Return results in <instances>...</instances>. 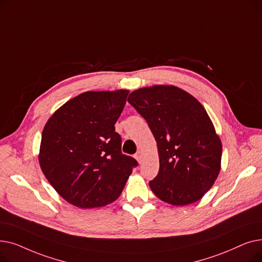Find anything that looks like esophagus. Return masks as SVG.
<instances>
[{
  "instance_id": "esophagus-1",
  "label": "esophagus",
  "mask_w": 262,
  "mask_h": 262,
  "mask_svg": "<svg viewBox=\"0 0 262 262\" xmlns=\"http://www.w3.org/2000/svg\"><path fill=\"white\" fill-rule=\"evenodd\" d=\"M135 157H136L137 161H138L139 163H141V161H142V152H140V150H139V152L136 154V156H135Z\"/></svg>"
}]
</instances>
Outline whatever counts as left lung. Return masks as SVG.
Masks as SVG:
<instances>
[{"label":"left lung","instance_id":"left-lung-1","mask_svg":"<svg viewBox=\"0 0 262 262\" xmlns=\"http://www.w3.org/2000/svg\"><path fill=\"white\" fill-rule=\"evenodd\" d=\"M128 103L147 122L157 142L159 172L149 187L161 201L186 206L201 200L221 170L222 143L204 106L169 85L133 91Z\"/></svg>","mask_w":262,"mask_h":262}]
</instances>
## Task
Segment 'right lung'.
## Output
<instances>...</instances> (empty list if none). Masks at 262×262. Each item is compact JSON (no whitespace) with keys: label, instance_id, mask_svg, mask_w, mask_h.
Returning a JSON list of instances; mask_svg holds the SVG:
<instances>
[{"label":"right lung","instance_id":"right-lung-1","mask_svg":"<svg viewBox=\"0 0 262 262\" xmlns=\"http://www.w3.org/2000/svg\"><path fill=\"white\" fill-rule=\"evenodd\" d=\"M128 90L87 91L64 103L46 123L39 164L57 193L79 208L116 201L137 161L121 152L115 124Z\"/></svg>","mask_w":262,"mask_h":262}]
</instances>
